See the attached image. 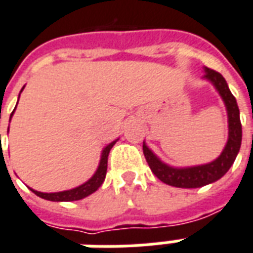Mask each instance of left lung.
Masks as SVG:
<instances>
[{
	"mask_svg": "<svg viewBox=\"0 0 253 253\" xmlns=\"http://www.w3.org/2000/svg\"><path fill=\"white\" fill-rule=\"evenodd\" d=\"M204 78L211 80L213 85L216 87L218 93L221 95L222 100L225 103L228 110V123H229V136L226 142L225 149L222 150L221 155L213 161L211 164L201 165V166H193V168H185V169H174L170 168L164 162H161L155 157L151 150L146 145H143V154L150 166L151 171L155 174V177L161 179L162 182L175 188L194 189L201 188L208 184H212L217 179H220L224 174L229 170L241 146V122L240 112L235 96L228 88L225 79L221 74L211 68H205Z\"/></svg>",
	"mask_w": 253,
	"mask_h": 253,
	"instance_id": "obj_1",
	"label": "left lung"
}]
</instances>
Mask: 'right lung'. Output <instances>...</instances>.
Returning a JSON list of instances; mask_svg holds the SVG:
<instances>
[{
    "label": "right lung",
    "instance_id": "add662e5",
    "mask_svg": "<svg viewBox=\"0 0 253 253\" xmlns=\"http://www.w3.org/2000/svg\"><path fill=\"white\" fill-rule=\"evenodd\" d=\"M22 89H24V87H22ZM12 115H10V118H12ZM115 142L117 141L111 142L110 145L104 147V150H103L102 153V158H100V164H99V168L98 170H96V173L93 174L92 178H89L85 184L80 185L78 188L71 189V190L59 192V193H41V192H37V190H33V189H31V190L36 194V196H39V197L44 198V200H49V201H78V200H82V198L87 197L89 194H92L93 192H96V190L100 188V185L103 184V181L106 178L108 154H110V150L112 149V146L115 145Z\"/></svg>",
    "mask_w": 253,
    "mask_h": 253
}]
</instances>
